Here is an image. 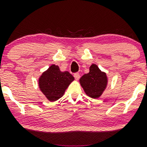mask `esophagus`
<instances>
[{"label":"esophagus","instance_id":"34e87169","mask_svg":"<svg viewBox=\"0 0 147 147\" xmlns=\"http://www.w3.org/2000/svg\"><path fill=\"white\" fill-rule=\"evenodd\" d=\"M74 77H75L76 80H79V78H80V75L79 73H75L74 74Z\"/></svg>","mask_w":147,"mask_h":147}]
</instances>
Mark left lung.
Returning <instances> with one entry per match:
<instances>
[{"label": "left lung", "instance_id": "1", "mask_svg": "<svg viewBox=\"0 0 147 147\" xmlns=\"http://www.w3.org/2000/svg\"><path fill=\"white\" fill-rule=\"evenodd\" d=\"M84 92L91 98H99L105 90L108 84V77L106 72L101 71L96 64H92L89 72L79 79Z\"/></svg>", "mask_w": 147, "mask_h": 147}]
</instances>
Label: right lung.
<instances>
[{"label": "right lung", "mask_w": 147, "mask_h": 147, "mask_svg": "<svg viewBox=\"0 0 147 147\" xmlns=\"http://www.w3.org/2000/svg\"><path fill=\"white\" fill-rule=\"evenodd\" d=\"M74 77L68 71L61 72L59 67L52 65L42 73L38 79V86L46 98L50 102H55L63 95Z\"/></svg>", "instance_id": "obj_1"}]
</instances>
